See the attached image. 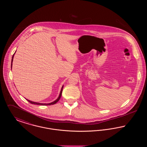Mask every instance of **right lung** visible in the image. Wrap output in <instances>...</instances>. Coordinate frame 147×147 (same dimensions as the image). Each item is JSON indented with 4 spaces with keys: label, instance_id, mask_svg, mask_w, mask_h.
Listing matches in <instances>:
<instances>
[{
    "label": "right lung",
    "instance_id": "obj_1",
    "mask_svg": "<svg viewBox=\"0 0 147 147\" xmlns=\"http://www.w3.org/2000/svg\"><path fill=\"white\" fill-rule=\"evenodd\" d=\"M14 55H15V53H14V55H13V56L12 57V59H11V68H12V63H13V58H14ZM63 86H62V89H61V92H60V94H59V96H58V98H57V99H56L55 101H54L53 102H51V103H49V104H42V103H39V102H34V101H30V100H29L28 99H26L29 102H30L31 104H36V105H53V104H55L56 103H57L59 100V99H60V98L61 97V95H62V90H63Z\"/></svg>",
    "mask_w": 147,
    "mask_h": 147
}]
</instances>
